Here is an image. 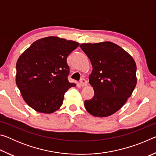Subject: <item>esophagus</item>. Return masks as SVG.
Segmentation results:
<instances>
[{"mask_svg":"<svg viewBox=\"0 0 156 156\" xmlns=\"http://www.w3.org/2000/svg\"><path fill=\"white\" fill-rule=\"evenodd\" d=\"M80 84L82 87H84V86H86L87 84V81L86 79L84 78H81L80 80Z\"/></svg>","mask_w":156,"mask_h":156,"instance_id":"34e87169","label":"esophagus"}]
</instances>
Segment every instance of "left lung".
<instances>
[{"label":"left lung","mask_w":156,"mask_h":156,"mask_svg":"<svg viewBox=\"0 0 156 156\" xmlns=\"http://www.w3.org/2000/svg\"><path fill=\"white\" fill-rule=\"evenodd\" d=\"M80 47L93 67L89 80L94 96L84 101L85 109L96 117L112 115L125 104L136 87V62L122 47L111 42Z\"/></svg>","instance_id":"8db88e82"}]
</instances>
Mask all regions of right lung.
I'll list each match as a JSON object with an SVG mask.
<instances>
[{
	"instance_id": "1",
	"label": "right lung",
	"mask_w": 156,
	"mask_h": 156,
	"mask_svg": "<svg viewBox=\"0 0 156 156\" xmlns=\"http://www.w3.org/2000/svg\"><path fill=\"white\" fill-rule=\"evenodd\" d=\"M78 46L77 42L49 36L35 41L20 55L16 83L29 106L45 113L59 109L65 92L76 86L68 80L67 58Z\"/></svg>"
}]
</instances>
